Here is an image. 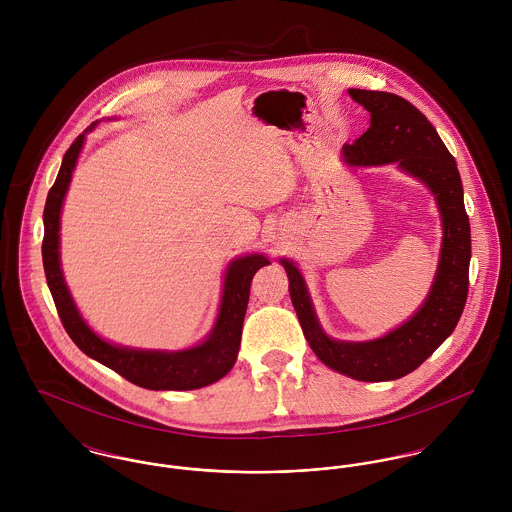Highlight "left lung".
<instances>
[{
  "instance_id": "obj_1",
  "label": "left lung",
  "mask_w": 512,
  "mask_h": 512,
  "mask_svg": "<svg viewBox=\"0 0 512 512\" xmlns=\"http://www.w3.org/2000/svg\"><path fill=\"white\" fill-rule=\"evenodd\" d=\"M349 94L370 112V128L355 144L343 146V159L349 165L396 163L426 183L436 197L443 240L434 286L404 325L374 341L349 343L323 333L299 270L290 260H282V266L288 272L293 309L313 353L355 380L384 382L416 370L453 333L469 292L471 228L457 163L430 120L392 92L349 88Z\"/></svg>"
}]
</instances>
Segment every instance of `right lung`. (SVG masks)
Returning a JSON list of instances; mask_svg holds the SVG:
<instances>
[{
	"label": "right lung",
	"mask_w": 512,
	"mask_h": 512,
	"mask_svg": "<svg viewBox=\"0 0 512 512\" xmlns=\"http://www.w3.org/2000/svg\"><path fill=\"white\" fill-rule=\"evenodd\" d=\"M94 126L96 122L90 124L88 130H92ZM84 134H80L74 140L73 146L67 149L57 181L47 195L43 211V268L47 276V286L51 290L65 331L84 355L98 361L100 365L116 370L126 380L147 390H195L217 382L236 363L242 323L250 297V282L262 266L270 264V260L262 254H250L230 262L224 278V292L217 323L205 343L193 349L175 353L142 351L110 345L100 339L80 317L71 292L65 284L59 260L61 209L69 183L73 179L78 153L84 144Z\"/></svg>",
	"instance_id": "1"
}]
</instances>
